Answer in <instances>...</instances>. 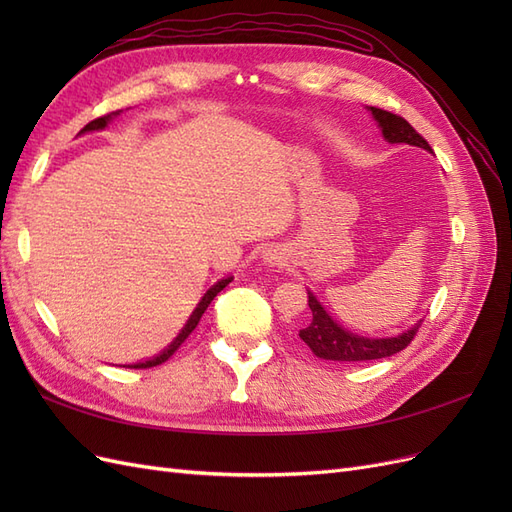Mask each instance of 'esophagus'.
<instances>
[{"instance_id": "1", "label": "esophagus", "mask_w": 512, "mask_h": 512, "mask_svg": "<svg viewBox=\"0 0 512 512\" xmlns=\"http://www.w3.org/2000/svg\"><path fill=\"white\" fill-rule=\"evenodd\" d=\"M262 260H265L267 265H271V267H277V265H282L286 256H284L280 247H267V250L262 252Z\"/></svg>"}]
</instances>
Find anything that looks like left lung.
<instances>
[{
	"mask_svg": "<svg viewBox=\"0 0 512 512\" xmlns=\"http://www.w3.org/2000/svg\"><path fill=\"white\" fill-rule=\"evenodd\" d=\"M367 111L374 117L378 123V128L382 130V136L386 143L391 145H412V147H421L431 151L425 138L418 134L410 123L393 115L389 111H382V108L376 106H367ZM307 303L309 309H312V322L307 324L305 329L299 331V337L303 342L312 348V352L324 361H376V359H386V356H393L399 350H404L421 327L423 320H418L412 324L410 329L401 331L391 337H363L356 335L348 329H344L342 324L333 320V316L324 309V305L316 299V294L312 290H307Z\"/></svg>",
	"mask_w": 512,
	"mask_h": 512,
	"instance_id": "8db88e82",
	"label": "left lung"
}]
</instances>
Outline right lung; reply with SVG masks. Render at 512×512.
I'll return each mask as SVG.
<instances>
[{
    "label": "right lung",
    "instance_id": "obj_1",
    "mask_svg": "<svg viewBox=\"0 0 512 512\" xmlns=\"http://www.w3.org/2000/svg\"><path fill=\"white\" fill-rule=\"evenodd\" d=\"M121 115V111H115V113H108V115H104V117H98V119H94L91 123H87V126L81 130V134H87V132H98V130H104L108 123H111L115 117H119ZM232 282V275H228V277H222L220 282H215L203 297H200V301H198V305L194 307V312L190 314V318H188V322L183 324V329L179 331V335L173 339V342H170L160 354H156V356H151V359H147V361H138V363H130V365H123V367H130V369H147V367H156V365H160V363H164V361H168L170 356H173V352L185 342V339H188V335L196 329V324H198V320H200V316L205 314V309L209 307V303L218 297V292L220 290H224L228 284Z\"/></svg>",
    "mask_w": 512,
    "mask_h": 512
}]
</instances>
